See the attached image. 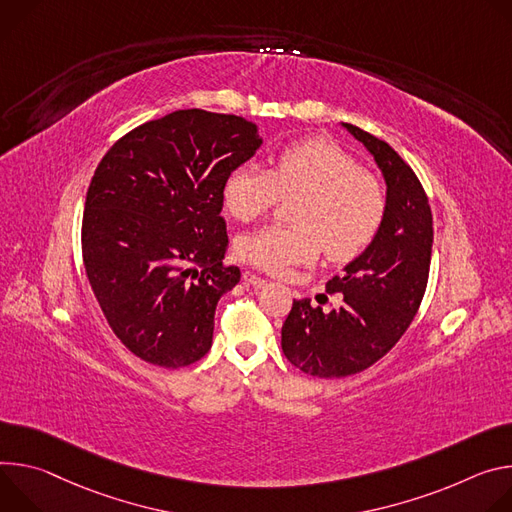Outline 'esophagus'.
Segmentation results:
<instances>
[{"instance_id": "obj_1", "label": "esophagus", "mask_w": 512, "mask_h": 512, "mask_svg": "<svg viewBox=\"0 0 512 512\" xmlns=\"http://www.w3.org/2000/svg\"><path fill=\"white\" fill-rule=\"evenodd\" d=\"M244 282H246V285L254 287V289H264L268 285V280H264V278L252 274V272H244Z\"/></svg>"}]
</instances>
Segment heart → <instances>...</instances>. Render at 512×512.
<instances>
[{
  "mask_svg": "<svg viewBox=\"0 0 512 512\" xmlns=\"http://www.w3.org/2000/svg\"><path fill=\"white\" fill-rule=\"evenodd\" d=\"M295 225H266L238 240V254L248 264L287 274L313 262L321 246L335 262L356 258L378 234L386 199L380 183L329 140L313 138L289 144L270 168L242 164L223 183V205L232 217L252 221L280 197H297Z\"/></svg>",
  "mask_w": 512,
  "mask_h": 512,
  "instance_id": "heart-1",
  "label": "heart"
}]
</instances>
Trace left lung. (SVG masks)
Segmentation results:
<instances>
[{"label": "left lung", "instance_id": "1", "mask_svg": "<svg viewBox=\"0 0 512 512\" xmlns=\"http://www.w3.org/2000/svg\"><path fill=\"white\" fill-rule=\"evenodd\" d=\"M374 156L386 185V211L368 248L327 282L342 307L325 313L295 301L282 325V352L305 374L342 378L370 368L411 325L429 278L433 217L413 168L384 140L342 124Z\"/></svg>", "mask_w": 512, "mask_h": 512}]
</instances>
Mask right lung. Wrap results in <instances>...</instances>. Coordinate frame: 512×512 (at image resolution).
<instances>
[{
	"mask_svg": "<svg viewBox=\"0 0 512 512\" xmlns=\"http://www.w3.org/2000/svg\"><path fill=\"white\" fill-rule=\"evenodd\" d=\"M262 146L230 113L179 109L113 144L91 179L83 262L99 307L140 360L183 368L213 342L217 301L240 282L227 252L223 183Z\"/></svg>",
	"mask_w": 512,
	"mask_h": 512,
	"instance_id": "obj_1",
	"label": "right lung"
}]
</instances>
